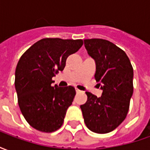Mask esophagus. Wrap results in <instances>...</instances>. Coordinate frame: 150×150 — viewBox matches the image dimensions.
I'll use <instances>...</instances> for the list:
<instances>
[{"instance_id":"esophagus-1","label":"esophagus","mask_w":150,"mask_h":150,"mask_svg":"<svg viewBox=\"0 0 150 150\" xmlns=\"http://www.w3.org/2000/svg\"><path fill=\"white\" fill-rule=\"evenodd\" d=\"M75 91H76V92H77V93H78V92H81V91H80V90H79L78 88H76V89H75Z\"/></svg>"}]
</instances>
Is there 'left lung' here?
Instances as JSON below:
<instances>
[{"instance_id":"left-lung-1","label":"left lung","mask_w":150,"mask_h":150,"mask_svg":"<svg viewBox=\"0 0 150 150\" xmlns=\"http://www.w3.org/2000/svg\"><path fill=\"white\" fill-rule=\"evenodd\" d=\"M88 54L96 66L95 79L103 90L100 97L87 91L80 106L88 129L96 133L113 131L124 121L133 92V69L125 52L108 40H84Z\"/></svg>"}]
</instances>
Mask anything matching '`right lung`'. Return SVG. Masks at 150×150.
<instances>
[{"mask_svg": "<svg viewBox=\"0 0 150 150\" xmlns=\"http://www.w3.org/2000/svg\"><path fill=\"white\" fill-rule=\"evenodd\" d=\"M82 39L43 38L21 55L15 71L18 105L30 125L43 132L62 125L67 110L75 96L74 87L51 86L69 55L83 46Z\"/></svg>", "mask_w": 150, "mask_h": 150, "instance_id": "add662e5", "label": "right lung"}]
</instances>
